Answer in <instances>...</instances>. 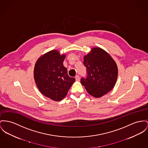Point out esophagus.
<instances>
[{
    "instance_id": "34e87169",
    "label": "esophagus",
    "mask_w": 148,
    "mask_h": 148,
    "mask_svg": "<svg viewBox=\"0 0 148 148\" xmlns=\"http://www.w3.org/2000/svg\"><path fill=\"white\" fill-rule=\"evenodd\" d=\"M75 79H76V80L77 81H79V79H80L79 75H77V76H76V77H75Z\"/></svg>"
}]
</instances>
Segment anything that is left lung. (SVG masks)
<instances>
[{
    "label": "left lung",
    "instance_id": "8db88e82",
    "mask_svg": "<svg viewBox=\"0 0 148 148\" xmlns=\"http://www.w3.org/2000/svg\"><path fill=\"white\" fill-rule=\"evenodd\" d=\"M84 64L86 67L87 77L81 79V84L90 95L100 98L114 87L118 77L116 62L104 50L92 48L84 57Z\"/></svg>",
    "mask_w": 148,
    "mask_h": 148
}]
</instances>
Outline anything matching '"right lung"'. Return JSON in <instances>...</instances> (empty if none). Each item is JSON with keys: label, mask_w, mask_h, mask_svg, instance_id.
Wrapping results in <instances>:
<instances>
[{"label": "right lung", "mask_w": 148, "mask_h": 148, "mask_svg": "<svg viewBox=\"0 0 148 148\" xmlns=\"http://www.w3.org/2000/svg\"><path fill=\"white\" fill-rule=\"evenodd\" d=\"M66 54L53 50L40 57L34 67L35 82L41 94L54 101L62 100L75 81L63 66Z\"/></svg>", "instance_id": "add662e5"}]
</instances>
